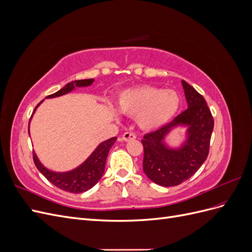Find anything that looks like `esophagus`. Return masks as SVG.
<instances>
[{
    "label": "esophagus",
    "instance_id": "esophagus-1",
    "mask_svg": "<svg viewBox=\"0 0 252 252\" xmlns=\"http://www.w3.org/2000/svg\"><path fill=\"white\" fill-rule=\"evenodd\" d=\"M136 138V135L133 133V132H125L124 134H123V140L124 141H126V142H128V141H132V140H134Z\"/></svg>",
    "mask_w": 252,
    "mask_h": 252
}]
</instances>
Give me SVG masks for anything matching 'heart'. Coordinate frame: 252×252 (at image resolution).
Segmentation results:
<instances>
[{
    "instance_id": "1",
    "label": "heart",
    "mask_w": 252,
    "mask_h": 252,
    "mask_svg": "<svg viewBox=\"0 0 252 252\" xmlns=\"http://www.w3.org/2000/svg\"><path fill=\"white\" fill-rule=\"evenodd\" d=\"M180 103L174 90L152 86L127 89L119 96L120 110L136 118L144 130H154L168 123L178 112Z\"/></svg>"
}]
</instances>
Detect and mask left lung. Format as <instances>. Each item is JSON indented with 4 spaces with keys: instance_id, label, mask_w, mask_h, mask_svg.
I'll return each instance as SVG.
<instances>
[{
    "instance_id": "8db88e82",
    "label": "left lung",
    "mask_w": 252,
    "mask_h": 252,
    "mask_svg": "<svg viewBox=\"0 0 252 252\" xmlns=\"http://www.w3.org/2000/svg\"><path fill=\"white\" fill-rule=\"evenodd\" d=\"M182 85L188 108L169 123L145 134L142 140L143 170L152 182L164 187L180 185L199 170L208 157L215 126L204 96L185 81H182ZM182 124L189 126L188 142L180 150L167 149L162 144L164 135L171 127Z\"/></svg>"
}]
</instances>
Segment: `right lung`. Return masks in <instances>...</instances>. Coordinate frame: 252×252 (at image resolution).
Instances as JSON below:
<instances>
[{
  "label": "right lung",
  "mask_w": 252,
  "mask_h": 252,
  "mask_svg": "<svg viewBox=\"0 0 252 252\" xmlns=\"http://www.w3.org/2000/svg\"><path fill=\"white\" fill-rule=\"evenodd\" d=\"M94 81V79H87L68 83L65 87L57 91L56 94L47 95V97H56L63 95L67 93H69V91H71L74 87L89 86L93 84ZM39 105L40 104H37V106ZM116 141L117 136L103 142L102 144L98 145L97 148L93 152V155H91L80 167H78L77 169L65 173L52 172L45 168V167L39 162V159H37L34 152H32V158L37 170H39L51 184L67 192L81 193L84 191H87L90 188H93L102 178L105 169L106 158H107L108 152Z\"/></svg>",
  "instance_id": "1"
}]
</instances>
